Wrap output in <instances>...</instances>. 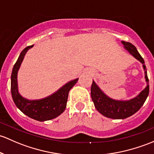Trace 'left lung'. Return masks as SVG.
Listing matches in <instances>:
<instances>
[{"label": "left lung", "mask_w": 154, "mask_h": 154, "mask_svg": "<svg viewBox=\"0 0 154 154\" xmlns=\"http://www.w3.org/2000/svg\"><path fill=\"white\" fill-rule=\"evenodd\" d=\"M122 43L124 45V48L143 65L147 86L136 97L131 100H125V101L115 100L105 94L103 91L99 88L98 85L93 80L91 88V96L95 108L103 116L114 119H125L137 112L143 106L149 94V83H148L149 80L147 74L146 66L145 65L143 58L138 52L137 48L131 43L125 41H122Z\"/></svg>", "instance_id": "8db88e82"}]
</instances>
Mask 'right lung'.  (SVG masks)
Listing matches in <instances>:
<instances>
[{
    "mask_svg": "<svg viewBox=\"0 0 154 154\" xmlns=\"http://www.w3.org/2000/svg\"><path fill=\"white\" fill-rule=\"evenodd\" d=\"M33 46L24 48L14 65L11 76V92L14 104L24 114L35 120L43 122L54 119L63 112L66 108L69 91L77 83L78 78L67 82L57 91L46 98L29 100L23 97L17 88V72L26 51Z\"/></svg>",
    "mask_w": 154,
    "mask_h": 154,
    "instance_id": "obj_1",
    "label": "right lung"
}]
</instances>
